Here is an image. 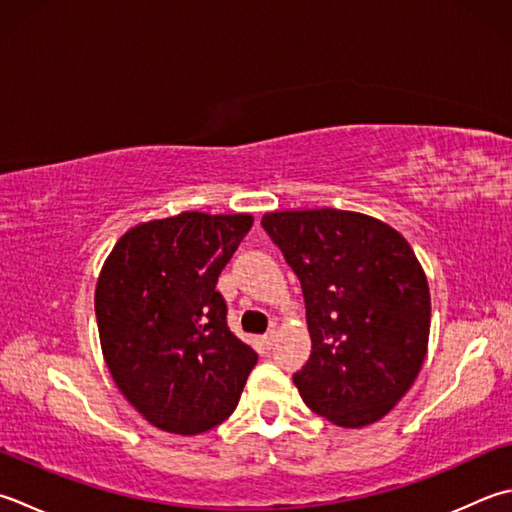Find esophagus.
<instances>
[{"label": "esophagus", "mask_w": 512, "mask_h": 512, "mask_svg": "<svg viewBox=\"0 0 512 512\" xmlns=\"http://www.w3.org/2000/svg\"><path fill=\"white\" fill-rule=\"evenodd\" d=\"M273 339H275V330H268V333L262 337V344H264V348H270V346H273Z\"/></svg>", "instance_id": "obj_1"}]
</instances>
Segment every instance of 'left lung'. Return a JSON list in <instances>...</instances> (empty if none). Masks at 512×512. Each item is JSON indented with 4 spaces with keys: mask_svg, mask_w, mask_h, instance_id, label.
Listing matches in <instances>:
<instances>
[{
    "mask_svg": "<svg viewBox=\"0 0 512 512\" xmlns=\"http://www.w3.org/2000/svg\"><path fill=\"white\" fill-rule=\"evenodd\" d=\"M262 226L302 284L313 350L293 375L313 413L344 428L382 419L424 364L430 293L406 239L348 210H284Z\"/></svg>",
    "mask_w": 512,
    "mask_h": 512,
    "instance_id": "8db88e82",
    "label": "left lung"
}]
</instances>
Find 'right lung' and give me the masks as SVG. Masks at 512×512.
<instances>
[{
    "label": "right lung",
    "mask_w": 512,
    "mask_h": 512,
    "mask_svg": "<svg viewBox=\"0 0 512 512\" xmlns=\"http://www.w3.org/2000/svg\"><path fill=\"white\" fill-rule=\"evenodd\" d=\"M250 215L182 213L139 224L99 275L95 315L117 388L150 424L199 435L237 408L257 353L228 328L217 279Z\"/></svg>",
    "instance_id": "1"
}]
</instances>
